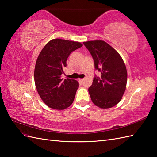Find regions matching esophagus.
<instances>
[{"label": "esophagus", "instance_id": "esophagus-1", "mask_svg": "<svg viewBox=\"0 0 157 157\" xmlns=\"http://www.w3.org/2000/svg\"><path fill=\"white\" fill-rule=\"evenodd\" d=\"M84 79H79V83H82L84 82Z\"/></svg>", "mask_w": 157, "mask_h": 157}]
</instances>
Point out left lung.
Instances as JSON below:
<instances>
[{
	"label": "left lung",
	"instance_id": "left-lung-1",
	"mask_svg": "<svg viewBox=\"0 0 157 157\" xmlns=\"http://www.w3.org/2000/svg\"><path fill=\"white\" fill-rule=\"evenodd\" d=\"M92 56L96 70L101 76L95 75L88 92L92 102L101 109L114 106L124 94L128 74L125 65L119 53L102 40L84 42Z\"/></svg>",
	"mask_w": 157,
	"mask_h": 157
}]
</instances>
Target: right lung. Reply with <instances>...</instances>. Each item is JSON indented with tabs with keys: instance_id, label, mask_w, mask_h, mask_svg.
Instances as JSON below:
<instances>
[{
	"instance_id": "add662e5",
	"label": "right lung",
	"mask_w": 157,
	"mask_h": 157,
	"mask_svg": "<svg viewBox=\"0 0 157 157\" xmlns=\"http://www.w3.org/2000/svg\"><path fill=\"white\" fill-rule=\"evenodd\" d=\"M82 46L78 42L53 39L40 53L35 66L34 81L40 96L49 107L65 109L74 101L79 83L73 79H63L61 75L69 55Z\"/></svg>"
}]
</instances>
